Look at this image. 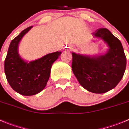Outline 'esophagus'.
I'll return each mask as SVG.
<instances>
[{
  "mask_svg": "<svg viewBox=\"0 0 129 129\" xmlns=\"http://www.w3.org/2000/svg\"><path fill=\"white\" fill-rule=\"evenodd\" d=\"M66 50L68 51H72V50H73V47H71V46H69V47H67V48L66 49Z\"/></svg>",
  "mask_w": 129,
  "mask_h": 129,
  "instance_id": "1",
  "label": "esophagus"
}]
</instances>
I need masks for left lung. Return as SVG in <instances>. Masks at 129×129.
I'll return each instance as SVG.
<instances>
[{
    "mask_svg": "<svg viewBox=\"0 0 129 129\" xmlns=\"http://www.w3.org/2000/svg\"><path fill=\"white\" fill-rule=\"evenodd\" d=\"M109 47L104 56L90 58L72 53V70L80 84L93 93L102 94L115 87L123 78L127 59L121 42L107 29L100 28L92 33Z\"/></svg>",
    "mask_w": 129,
    "mask_h": 129,
    "instance_id": "1",
    "label": "left lung"
}]
</instances>
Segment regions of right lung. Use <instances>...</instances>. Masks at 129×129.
<instances>
[{"label": "right lung", "instance_id": "1", "mask_svg": "<svg viewBox=\"0 0 129 129\" xmlns=\"http://www.w3.org/2000/svg\"><path fill=\"white\" fill-rule=\"evenodd\" d=\"M32 26L23 30L13 39L4 60V73L8 83L20 94L32 96L44 89L50 76L51 68L61 52L48 54L42 58L27 63L18 54V43Z\"/></svg>", "mask_w": 129, "mask_h": 129}]
</instances>
